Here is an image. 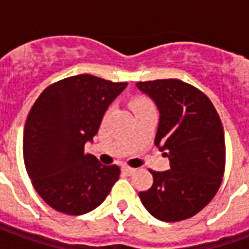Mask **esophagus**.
Returning a JSON list of instances; mask_svg holds the SVG:
<instances>
[{"label":"esophagus","instance_id":"34e87169","mask_svg":"<svg viewBox=\"0 0 249 249\" xmlns=\"http://www.w3.org/2000/svg\"><path fill=\"white\" fill-rule=\"evenodd\" d=\"M121 169L124 170L126 174H133L137 170L136 168H132V166H128V165H123V168H121Z\"/></svg>","mask_w":249,"mask_h":249}]
</instances>
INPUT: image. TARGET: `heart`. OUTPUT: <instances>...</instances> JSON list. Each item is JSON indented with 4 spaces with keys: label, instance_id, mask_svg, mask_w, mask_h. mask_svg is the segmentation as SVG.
I'll return each instance as SVG.
<instances>
[{
    "label": "heart",
    "instance_id": "obj_1",
    "mask_svg": "<svg viewBox=\"0 0 249 249\" xmlns=\"http://www.w3.org/2000/svg\"><path fill=\"white\" fill-rule=\"evenodd\" d=\"M147 103H151V102L146 99V98H136V99H133L132 101V108H137V107H140V106H143V105H147Z\"/></svg>",
    "mask_w": 249,
    "mask_h": 249
}]
</instances>
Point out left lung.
<instances>
[{
	"label": "left lung",
	"instance_id": "left-lung-1",
	"mask_svg": "<svg viewBox=\"0 0 249 249\" xmlns=\"http://www.w3.org/2000/svg\"><path fill=\"white\" fill-rule=\"evenodd\" d=\"M137 86L159 108L155 144L170 161L165 172L150 169L154 183L141 191V201L158 220L190 218L212 200L224 177L226 147L220 116L201 90L181 80Z\"/></svg>",
	"mask_w": 249,
	"mask_h": 249
}]
</instances>
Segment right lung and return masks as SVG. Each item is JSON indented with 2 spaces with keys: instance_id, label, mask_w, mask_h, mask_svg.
<instances>
[{
  "instance_id": "add662e5",
  "label": "right lung",
  "mask_w": 249,
  "mask_h": 249,
  "mask_svg": "<svg viewBox=\"0 0 249 249\" xmlns=\"http://www.w3.org/2000/svg\"><path fill=\"white\" fill-rule=\"evenodd\" d=\"M128 83L77 75L49 85L29 111L23 158L33 187L58 212L79 216L97 208L119 179L117 165L85 154L102 117Z\"/></svg>"
}]
</instances>
